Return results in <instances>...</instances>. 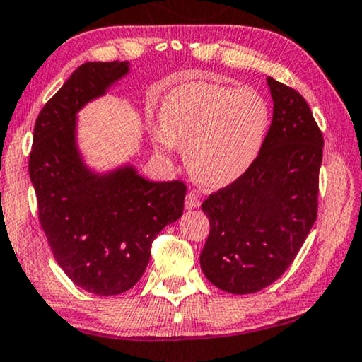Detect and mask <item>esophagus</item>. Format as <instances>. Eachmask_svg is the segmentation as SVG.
I'll return each instance as SVG.
<instances>
[{
  "label": "esophagus",
  "instance_id": "1",
  "mask_svg": "<svg viewBox=\"0 0 362 362\" xmlns=\"http://www.w3.org/2000/svg\"><path fill=\"white\" fill-rule=\"evenodd\" d=\"M199 204H202V202H199V198L197 195H193V193H188V195L185 197V208L187 209H195L199 206Z\"/></svg>",
  "mask_w": 362,
  "mask_h": 362
}]
</instances>
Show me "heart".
Segmentation results:
<instances>
[{
    "instance_id": "b5f03b06",
    "label": "heart",
    "mask_w": 362,
    "mask_h": 362,
    "mask_svg": "<svg viewBox=\"0 0 362 362\" xmlns=\"http://www.w3.org/2000/svg\"><path fill=\"white\" fill-rule=\"evenodd\" d=\"M268 105L252 89L213 83H183L165 95L156 148H185L193 179L209 188L226 187L250 169L265 141Z\"/></svg>"
}]
</instances>
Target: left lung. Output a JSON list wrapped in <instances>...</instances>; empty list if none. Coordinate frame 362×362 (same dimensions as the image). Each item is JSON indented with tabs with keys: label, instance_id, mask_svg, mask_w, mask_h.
<instances>
[{
	"label": "left lung",
	"instance_id": "1",
	"mask_svg": "<svg viewBox=\"0 0 362 362\" xmlns=\"http://www.w3.org/2000/svg\"><path fill=\"white\" fill-rule=\"evenodd\" d=\"M273 120L255 163L204 199L199 265L216 288L252 294L281 276L317 219L323 136L304 97L268 78Z\"/></svg>",
	"mask_w": 362,
	"mask_h": 362
}]
</instances>
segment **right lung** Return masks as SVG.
Here are the masks:
<instances>
[{
	"label": "right lung",
	"mask_w": 362,
	"mask_h": 362,
	"mask_svg": "<svg viewBox=\"0 0 362 362\" xmlns=\"http://www.w3.org/2000/svg\"><path fill=\"white\" fill-rule=\"evenodd\" d=\"M128 73V62L84 63L35 120L29 174L39 223L58 265L81 289L115 296L143 276L151 245L182 216L187 185L151 182L133 167L97 175L76 148V113Z\"/></svg>",
	"instance_id": "add662e5"
}]
</instances>
